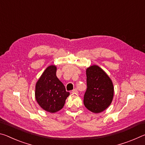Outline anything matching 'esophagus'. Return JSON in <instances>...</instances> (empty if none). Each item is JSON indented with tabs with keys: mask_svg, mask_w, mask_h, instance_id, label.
I'll return each instance as SVG.
<instances>
[{
	"mask_svg": "<svg viewBox=\"0 0 145 145\" xmlns=\"http://www.w3.org/2000/svg\"><path fill=\"white\" fill-rule=\"evenodd\" d=\"M71 92H72V93H78V91L76 89H73L72 91H71Z\"/></svg>",
	"mask_w": 145,
	"mask_h": 145,
	"instance_id": "obj_1",
	"label": "esophagus"
}]
</instances>
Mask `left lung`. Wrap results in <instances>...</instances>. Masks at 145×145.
<instances>
[{
  "label": "left lung",
  "mask_w": 145,
  "mask_h": 145,
  "mask_svg": "<svg viewBox=\"0 0 145 145\" xmlns=\"http://www.w3.org/2000/svg\"><path fill=\"white\" fill-rule=\"evenodd\" d=\"M86 75L87 89L84 94V105L92 112L100 113L112 101V82L105 71L96 65L87 68Z\"/></svg>",
  "instance_id": "left-lung-1"
}]
</instances>
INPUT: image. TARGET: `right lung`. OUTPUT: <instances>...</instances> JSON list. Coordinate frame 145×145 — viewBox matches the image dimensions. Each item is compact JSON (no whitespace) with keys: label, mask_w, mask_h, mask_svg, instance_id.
<instances>
[{"label":"right lung","mask_w":145,"mask_h":145,"mask_svg":"<svg viewBox=\"0 0 145 145\" xmlns=\"http://www.w3.org/2000/svg\"><path fill=\"white\" fill-rule=\"evenodd\" d=\"M56 67L49 65L42 73L35 86V98L42 109L54 113L63 107L70 93L56 74Z\"/></svg>","instance_id":"obj_1"}]
</instances>
